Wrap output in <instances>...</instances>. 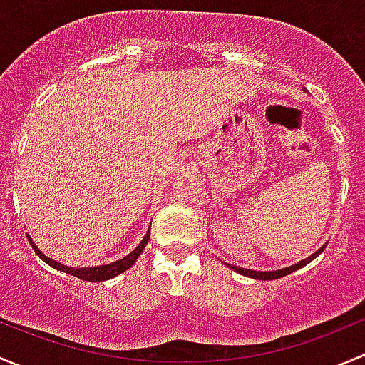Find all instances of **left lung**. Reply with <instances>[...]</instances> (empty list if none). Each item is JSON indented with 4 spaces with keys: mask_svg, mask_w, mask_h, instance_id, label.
<instances>
[{
    "mask_svg": "<svg viewBox=\"0 0 365 365\" xmlns=\"http://www.w3.org/2000/svg\"><path fill=\"white\" fill-rule=\"evenodd\" d=\"M327 244H323V246L320 247L318 251H314L311 257H307L306 260H300L299 264L295 265H290V267H284V269H279V270H251V269H242V267H237V265H230L228 264V267H230L232 270H235V272L242 274V276H247V277H253V279H262V281H269V279H279V277L283 276H288V274L295 272V270L302 269L304 265L309 264L311 260H314V258L318 257V255L322 253L323 250H325Z\"/></svg>",
    "mask_w": 365,
    "mask_h": 365,
    "instance_id": "obj_1",
    "label": "left lung"
}]
</instances>
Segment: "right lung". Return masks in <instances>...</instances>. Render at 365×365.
<instances>
[{"label":"right lung","instance_id":"obj_1","mask_svg":"<svg viewBox=\"0 0 365 365\" xmlns=\"http://www.w3.org/2000/svg\"><path fill=\"white\" fill-rule=\"evenodd\" d=\"M149 235H151V230H148V234H145V237L140 240V244H138V246L135 247V250L131 251L130 255H126L125 258H121V260L112 262V264H108V265H100V267H84V269H73V267H68V265H65V264H59V262H56V260H52V258L45 257V255L42 253V251H40L38 247L35 246V242H33V240H31V237H29V235H28V240H29V244H31V246H33V250H35V253L38 255V257L42 258V260H43L45 264H47V265L54 267V269L61 270V272L70 274V276L78 277V279L93 281V283H95V281H105V279H110V277L119 276V274L125 272V270L130 269V267L133 265L135 262H137V258L140 257L142 251H144L145 244H148V240H149Z\"/></svg>","mask_w":365,"mask_h":365}]
</instances>
